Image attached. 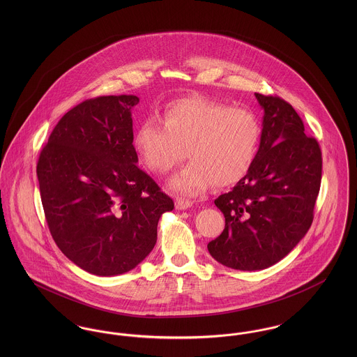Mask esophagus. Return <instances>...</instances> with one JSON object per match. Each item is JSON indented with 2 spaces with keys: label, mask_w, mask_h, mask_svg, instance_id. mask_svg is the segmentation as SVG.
I'll return each instance as SVG.
<instances>
[{
  "label": "esophagus",
  "mask_w": 357,
  "mask_h": 357,
  "mask_svg": "<svg viewBox=\"0 0 357 357\" xmlns=\"http://www.w3.org/2000/svg\"><path fill=\"white\" fill-rule=\"evenodd\" d=\"M191 206H192V202H191V201H187V199L179 198V199L175 201V207H176L178 210H187V208H190Z\"/></svg>",
  "instance_id": "34e87169"
}]
</instances>
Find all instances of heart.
I'll use <instances>...</instances> for the list:
<instances>
[{
    "label": "heart",
    "mask_w": 357,
    "mask_h": 357,
    "mask_svg": "<svg viewBox=\"0 0 357 357\" xmlns=\"http://www.w3.org/2000/svg\"><path fill=\"white\" fill-rule=\"evenodd\" d=\"M261 132L252 109L185 99L170 104L162 120H143L134 146L143 165L155 174L174 170L187 150L191 163L171 178L169 187L178 195L194 197L211 183L230 186L242 179L255 160Z\"/></svg>",
    "instance_id": "heart-1"
}]
</instances>
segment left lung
<instances>
[{
    "instance_id": "obj_1",
    "label": "left lung",
    "mask_w": 357,
    "mask_h": 357,
    "mask_svg": "<svg viewBox=\"0 0 357 357\" xmlns=\"http://www.w3.org/2000/svg\"><path fill=\"white\" fill-rule=\"evenodd\" d=\"M264 109L255 160L231 191L214 204L225 215L211 257L237 271H262L305 237L320 191L323 159L294 108L278 96L255 93Z\"/></svg>"
}]
</instances>
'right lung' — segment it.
Here are the masks:
<instances>
[{
	"mask_svg": "<svg viewBox=\"0 0 357 357\" xmlns=\"http://www.w3.org/2000/svg\"><path fill=\"white\" fill-rule=\"evenodd\" d=\"M134 95L100 96L68 111L37 163L41 202L52 237L85 272H130L151 250L158 222L174 208L137 167L132 144Z\"/></svg>",
	"mask_w": 357,
	"mask_h": 357,
	"instance_id": "right-lung-1",
	"label": "right lung"
}]
</instances>
